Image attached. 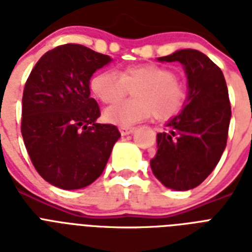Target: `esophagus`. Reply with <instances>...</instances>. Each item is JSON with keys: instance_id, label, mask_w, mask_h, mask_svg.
Instances as JSON below:
<instances>
[{"instance_id": "esophagus-1", "label": "esophagus", "mask_w": 252, "mask_h": 252, "mask_svg": "<svg viewBox=\"0 0 252 252\" xmlns=\"http://www.w3.org/2000/svg\"><path fill=\"white\" fill-rule=\"evenodd\" d=\"M134 130V126H120V133L123 136H126V134H130Z\"/></svg>"}]
</instances>
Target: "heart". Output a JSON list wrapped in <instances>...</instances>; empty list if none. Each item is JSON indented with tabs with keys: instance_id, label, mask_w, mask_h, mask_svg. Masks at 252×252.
Returning a JSON list of instances; mask_svg holds the SVG:
<instances>
[{
	"instance_id": "1",
	"label": "heart",
	"mask_w": 252,
	"mask_h": 252,
	"mask_svg": "<svg viewBox=\"0 0 252 252\" xmlns=\"http://www.w3.org/2000/svg\"><path fill=\"white\" fill-rule=\"evenodd\" d=\"M90 86L104 104H114L133 90V99L104 111V119L116 126H130L152 116L167 120L180 112L187 100V87L176 78V73L156 64L130 65L120 76L103 70L93 77Z\"/></svg>"
}]
</instances>
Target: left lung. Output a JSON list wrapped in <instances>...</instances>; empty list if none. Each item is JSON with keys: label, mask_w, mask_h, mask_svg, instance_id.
<instances>
[{"label": "left lung", "mask_w": 252, "mask_h": 252, "mask_svg": "<svg viewBox=\"0 0 252 252\" xmlns=\"http://www.w3.org/2000/svg\"><path fill=\"white\" fill-rule=\"evenodd\" d=\"M159 61L183 64L188 98L183 111L157 134V153L150 159L154 176L165 187L187 191L207 179L227 141L231 107L221 69L196 49H180Z\"/></svg>", "instance_id": "obj_1"}]
</instances>
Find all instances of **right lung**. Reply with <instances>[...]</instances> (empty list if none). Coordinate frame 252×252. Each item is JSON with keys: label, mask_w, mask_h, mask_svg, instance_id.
<instances>
[{"label": "right lung", "mask_w": 252, "mask_h": 252, "mask_svg": "<svg viewBox=\"0 0 252 252\" xmlns=\"http://www.w3.org/2000/svg\"><path fill=\"white\" fill-rule=\"evenodd\" d=\"M111 61L81 44L44 53L30 73L22 98L21 132L39 175L63 189H78L102 175L118 126L99 124L90 98L93 73Z\"/></svg>", "instance_id": "obj_1"}]
</instances>
